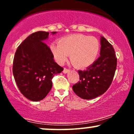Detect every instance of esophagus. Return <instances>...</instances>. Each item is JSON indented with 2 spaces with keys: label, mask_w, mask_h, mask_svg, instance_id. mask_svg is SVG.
<instances>
[{
  "label": "esophagus",
  "mask_w": 134,
  "mask_h": 134,
  "mask_svg": "<svg viewBox=\"0 0 134 134\" xmlns=\"http://www.w3.org/2000/svg\"><path fill=\"white\" fill-rule=\"evenodd\" d=\"M69 71H70V70H69V69L64 68V70H63V72H64V74H67V73H68Z\"/></svg>",
  "instance_id": "34e87169"
}]
</instances>
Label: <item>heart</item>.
<instances>
[{"mask_svg": "<svg viewBox=\"0 0 134 134\" xmlns=\"http://www.w3.org/2000/svg\"><path fill=\"white\" fill-rule=\"evenodd\" d=\"M50 50L55 60L59 64L67 60L70 55V62L78 69L90 67L96 61L99 52V43L94 36L74 34L53 43Z\"/></svg>", "mask_w": 134, "mask_h": 134, "instance_id": "b5f03b06", "label": "heart"}]
</instances>
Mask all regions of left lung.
<instances>
[{
	"mask_svg": "<svg viewBox=\"0 0 134 134\" xmlns=\"http://www.w3.org/2000/svg\"><path fill=\"white\" fill-rule=\"evenodd\" d=\"M100 56L85 70H79L80 81L72 86L80 98L91 99L107 91L111 85L117 59L113 47L105 38L101 36Z\"/></svg>",
	"mask_w": 134,
	"mask_h": 134,
	"instance_id": "left-lung-1",
	"label": "left lung"
}]
</instances>
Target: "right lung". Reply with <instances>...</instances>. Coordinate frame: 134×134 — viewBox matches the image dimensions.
<instances>
[{"label": "right lung", "instance_id": "1", "mask_svg": "<svg viewBox=\"0 0 134 134\" xmlns=\"http://www.w3.org/2000/svg\"><path fill=\"white\" fill-rule=\"evenodd\" d=\"M48 35L45 31L32 33L18 47L14 58L13 72L17 86L31 101L44 99L51 90L53 76L64 70L55 62L51 50L44 42Z\"/></svg>", "mask_w": 134, "mask_h": 134}]
</instances>
